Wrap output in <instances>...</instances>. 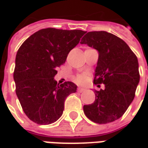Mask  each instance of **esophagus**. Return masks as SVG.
Returning a JSON list of instances; mask_svg holds the SVG:
<instances>
[{"label": "esophagus", "mask_w": 148, "mask_h": 148, "mask_svg": "<svg viewBox=\"0 0 148 148\" xmlns=\"http://www.w3.org/2000/svg\"><path fill=\"white\" fill-rule=\"evenodd\" d=\"M85 91V88H81V87H78L77 88V92H84Z\"/></svg>", "instance_id": "34e87169"}]
</instances>
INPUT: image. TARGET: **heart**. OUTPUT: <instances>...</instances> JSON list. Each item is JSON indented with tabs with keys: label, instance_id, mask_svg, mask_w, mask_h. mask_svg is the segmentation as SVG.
Listing matches in <instances>:
<instances>
[{
	"label": "heart",
	"instance_id": "obj_1",
	"mask_svg": "<svg viewBox=\"0 0 148 148\" xmlns=\"http://www.w3.org/2000/svg\"><path fill=\"white\" fill-rule=\"evenodd\" d=\"M85 79H86L85 75H81V74L76 75V76L74 77V80H75L77 84H82Z\"/></svg>",
	"mask_w": 148,
	"mask_h": 148
}]
</instances>
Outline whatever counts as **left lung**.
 <instances>
[{"instance_id":"obj_1","label":"left lung","mask_w":148,"mask_h":148,"mask_svg":"<svg viewBox=\"0 0 148 148\" xmlns=\"http://www.w3.org/2000/svg\"><path fill=\"white\" fill-rule=\"evenodd\" d=\"M80 44L99 52L93 82L105 87L95 91L96 99L84 106V114L96 123L113 122L124 114L135 97L139 82L137 57L122 39L105 31L88 32Z\"/></svg>"}]
</instances>
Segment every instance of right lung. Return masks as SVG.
<instances>
[{
    "label": "right lung",
    "instance_id": "1",
    "mask_svg": "<svg viewBox=\"0 0 148 148\" xmlns=\"http://www.w3.org/2000/svg\"><path fill=\"white\" fill-rule=\"evenodd\" d=\"M84 33L82 30L43 29L18 49L13 72L16 93L24 112L36 123L56 122L62 116L66 98L76 92L74 83L59 84L54 76Z\"/></svg>",
    "mask_w": 148,
    "mask_h": 148
}]
</instances>
